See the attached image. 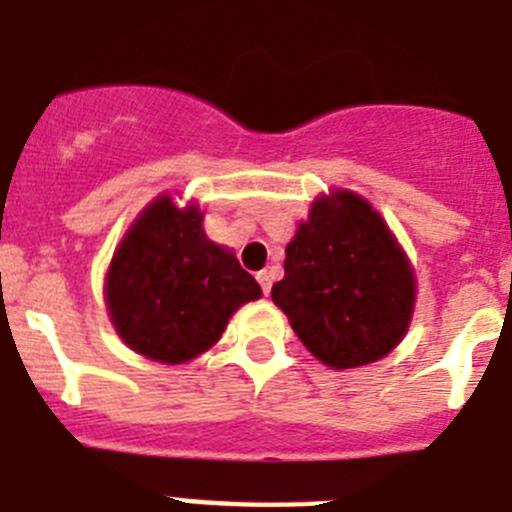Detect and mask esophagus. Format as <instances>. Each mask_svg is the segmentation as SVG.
Listing matches in <instances>:
<instances>
[{
    "instance_id": "1",
    "label": "esophagus",
    "mask_w": 512,
    "mask_h": 512,
    "mask_svg": "<svg viewBox=\"0 0 512 512\" xmlns=\"http://www.w3.org/2000/svg\"><path fill=\"white\" fill-rule=\"evenodd\" d=\"M256 279H259V284H261V292H264V295H269V292H271V271H259V274H256Z\"/></svg>"
}]
</instances>
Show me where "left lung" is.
<instances>
[{"label": "left lung", "instance_id": "1", "mask_svg": "<svg viewBox=\"0 0 512 512\" xmlns=\"http://www.w3.org/2000/svg\"><path fill=\"white\" fill-rule=\"evenodd\" d=\"M271 300L315 359L351 369L382 359L402 341L415 277L372 205L336 192L315 202L300 223Z\"/></svg>", "mask_w": 512, "mask_h": 512}]
</instances>
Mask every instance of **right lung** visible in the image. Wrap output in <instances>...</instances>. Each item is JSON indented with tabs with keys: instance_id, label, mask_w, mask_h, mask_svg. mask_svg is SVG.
Returning <instances> with one entry per match:
<instances>
[{
	"instance_id": "right-lung-1",
	"label": "right lung",
	"mask_w": 512,
	"mask_h": 512,
	"mask_svg": "<svg viewBox=\"0 0 512 512\" xmlns=\"http://www.w3.org/2000/svg\"><path fill=\"white\" fill-rule=\"evenodd\" d=\"M104 295L133 351L184 364L215 346L230 315L259 300L261 287L233 253L207 238L197 207L176 210L171 197H161L112 256Z\"/></svg>"
}]
</instances>
